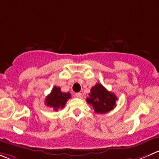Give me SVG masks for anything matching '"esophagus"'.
Masks as SVG:
<instances>
[{"instance_id":"34e87169","label":"esophagus","mask_w":159,"mask_h":159,"mask_svg":"<svg viewBox=\"0 0 159 159\" xmlns=\"http://www.w3.org/2000/svg\"><path fill=\"white\" fill-rule=\"evenodd\" d=\"M75 97H76V98H80L81 97H82V93H75Z\"/></svg>"}]
</instances>
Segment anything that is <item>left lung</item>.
<instances>
[{"instance_id": "8db88e82", "label": "left lung", "mask_w": 159, "mask_h": 159, "mask_svg": "<svg viewBox=\"0 0 159 159\" xmlns=\"http://www.w3.org/2000/svg\"><path fill=\"white\" fill-rule=\"evenodd\" d=\"M87 102L91 105L96 113L104 114L111 111L116 107L118 100L115 93L109 92L101 84H97L92 87Z\"/></svg>"}]
</instances>
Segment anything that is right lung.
<instances>
[{
	"label": "right lung",
	"instance_id": "1",
	"mask_svg": "<svg viewBox=\"0 0 159 159\" xmlns=\"http://www.w3.org/2000/svg\"><path fill=\"white\" fill-rule=\"evenodd\" d=\"M71 98L69 92L64 93L61 92V88L58 87H54L51 93L47 96L45 99V105L57 111L58 109H62L66 106V102Z\"/></svg>",
	"mask_w": 159,
	"mask_h": 159
}]
</instances>
